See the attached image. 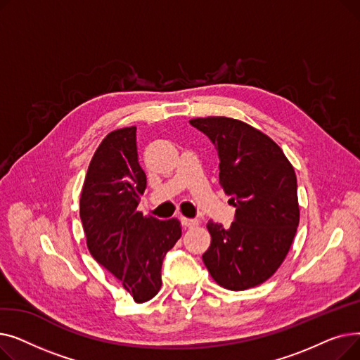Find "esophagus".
Returning a JSON list of instances; mask_svg holds the SVG:
<instances>
[{"label":"esophagus","instance_id":"1","mask_svg":"<svg viewBox=\"0 0 360 360\" xmlns=\"http://www.w3.org/2000/svg\"><path fill=\"white\" fill-rule=\"evenodd\" d=\"M181 223L185 228H194V226L198 224L197 219H188V217H181Z\"/></svg>","mask_w":360,"mask_h":360}]
</instances>
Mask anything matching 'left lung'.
I'll use <instances>...</instances> for the list:
<instances>
[{"label":"left lung","instance_id":"1","mask_svg":"<svg viewBox=\"0 0 360 360\" xmlns=\"http://www.w3.org/2000/svg\"><path fill=\"white\" fill-rule=\"evenodd\" d=\"M190 124L210 139L219 155V179L236 207L229 229L213 220L202 261L229 290L255 288L285 261L299 224L297 181L283 150L254 127L226 117Z\"/></svg>","mask_w":360,"mask_h":360}]
</instances>
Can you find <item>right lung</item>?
Masks as SVG:
<instances>
[{"label": "right lung", "instance_id": "obj_1", "mask_svg": "<svg viewBox=\"0 0 360 360\" xmlns=\"http://www.w3.org/2000/svg\"><path fill=\"white\" fill-rule=\"evenodd\" d=\"M136 131H112L98 147L83 185L80 219L93 258L143 304L160 290L163 258L182 231L176 219L144 217L137 210L147 179Z\"/></svg>", "mask_w": 360, "mask_h": 360}]
</instances>
